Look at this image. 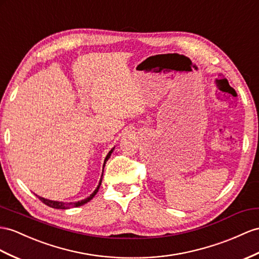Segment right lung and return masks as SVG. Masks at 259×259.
I'll use <instances>...</instances> for the list:
<instances>
[{
    "label": "right lung",
    "mask_w": 259,
    "mask_h": 259,
    "mask_svg": "<svg viewBox=\"0 0 259 259\" xmlns=\"http://www.w3.org/2000/svg\"><path fill=\"white\" fill-rule=\"evenodd\" d=\"M114 150H115V148H112V149L108 152V154H107V156H106L105 161H104V166H103V167H105L106 162L108 161V158L110 157V155H111V153H112V151H114ZM103 171H104V168H103ZM102 180H103V174H102V176H101V181H99L98 186L96 187V189H95L94 191H93V194L90 195L88 198H85V199H83V200H79V201H75V202H63V201L49 200V199H46V198L39 197V196H37V197H38L39 199H40V200H41L45 204H47V205H49V207L55 208V209H71V208H76V207H79V205L85 204L86 202H89L90 200H92L93 198H94V196L97 194V191H98L99 187H101Z\"/></svg>",
    "instance_id": "obj_1"
}]
</instances>
